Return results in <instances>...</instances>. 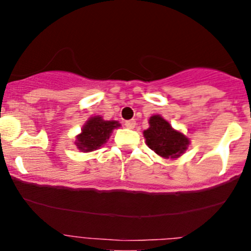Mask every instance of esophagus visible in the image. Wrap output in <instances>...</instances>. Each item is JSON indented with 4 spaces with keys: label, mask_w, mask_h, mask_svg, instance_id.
<instances>
[{
    "label": "esophagus",
    "mask_w": 251,
    "mask_h": 251,
    "mask_svg": "<svg viewBox=\"0 0 251 251\" xmlns=\"http://www.w3.org/2000/svg\"><path fill=\"white\" fill-rule=\"evenodd\" d=\"M125 126L129 129L134 128L135 127V120H127V122H125Z\"/></svg>",
    "instance_id": "obj_1"
}]
</instances>
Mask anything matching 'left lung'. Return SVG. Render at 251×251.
<instances>
[{
	"instance_id": "left-lung-1",
	"label": "left lung",
	"mask_w": 251,
	"mask_h": 251,
	"mask_svg": "<svg viewBox=\"0 0 251 251\" xmlns=\"http://www.w3.org/2000/svg\"><path fill=\"white\" fill-rule=\"evenodd\" d=\"M150 127L144 131L146 145L164 158H177L188 149L189 139L180 132L175 131L162 117L150 118Z\"/></svg>"
}]
</instances>
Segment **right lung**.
Instances as JSON below:
<instances>
[{"label": "right lung", "instance_id": "add662e5", "mask_svg": "<svg viewBox=\"0 0 251 251\" xmlns=\"http://www.w3.org/2000/svg\"><path fill=\"white\" fill-rule=\"evenodd\" d=\"M118 122L102 120L101 117H93L86 123L82 132L76 137V146L82 152H91L98 150L106 143L116 127H119Z\"/></svg>", "mask_w": 251, "mask_h": 251}]
</instances>
